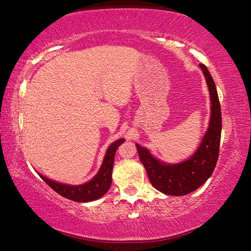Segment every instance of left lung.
<instances>
[{"mask_svg": "<svg viewBox=\"0 0 251 251\" xmlns=\"http://www.w3.org/2000/svg\"><path fill=\"white\" fill-rule=\"evenodd\" d=\"M200 67L209 87L211 119L209 128L198 150L183 163L170 165L154 159L146 148L136 145L139 159L145 166L150 183L165 195L184 196L193 193L212 175L219 159L222 131V114L219 96L207 66L200 64Z\"/></svg>", "mask_w": 251, "mask_h": 251, "instance_id": "1", "label": "left lung"}]
</instances>
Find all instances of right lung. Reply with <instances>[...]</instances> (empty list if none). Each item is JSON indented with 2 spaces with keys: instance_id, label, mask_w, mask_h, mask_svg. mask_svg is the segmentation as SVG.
<instances>
[{
  "instance_id": "add662e5",
  "label": "right lung",
  "mask_w": 251,
  "mask_h": 251,
  "mask_svg": "<svg viewBox=\"0 0 251 251\" xmlns=\"http://www.w3.org/2000/svg\"><path fill=\"white\" fill-rule=\"evenodd\" d=\"M125 139H119L113 142L106 151L100 171L98 172L95 177L86 184L79 186L64 185L44 177V176L40 174L39 175L54 191H56L58 195H61L64 198L76 201V202H87V201L96 200L102 197L110 188L112 183V170L113 164H114L115 152L117 148H119V146L122 145Z\"/></svg>"
}]
</instances>
